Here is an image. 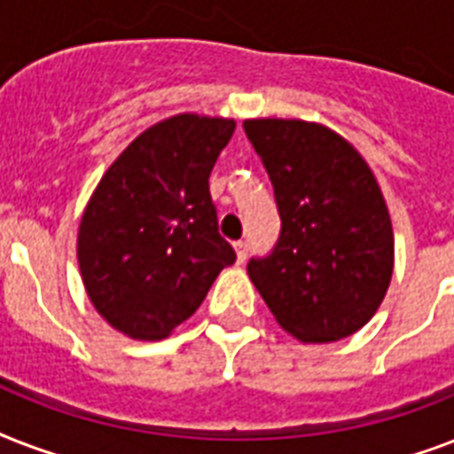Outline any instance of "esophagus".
<instances>
[{"mask_svg": "<svg viewBox=\"0 0 454 454\" xmlns=\"http://www.w3.org/2000/svg\"><path fill=\"white\" fill-rule=\"evenodd\" d=\"M247 252H249V245L245 240L235 242V254H238V262L245 263V259H247Z\"/></svg>", "mask_w": 454, "mask_h": 454, "instance_id": "esophagus-1", "label": "esophagus"}]
</instances>
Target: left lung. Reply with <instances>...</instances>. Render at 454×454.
Here are the masks:
<instances>
[{"instance_id":"obj_1","label":"left lung","mask_w":454,"mask_h":454,"mask_svg":"<svg viewBox=\"0 0 454 454\" xmlns=\"http://www.w3.org/2000/svg\"><path fill=\"white\" fill-rule=\"evenodd\" d=\"M283 221L269 256L247 263L270 313L303 344L358 332L394 273V228L372 169L346 138L303 120H245Z\"/></svg>"}]
</instances>
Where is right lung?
I'll return each instance as SVG.
<instances>
[{
	"instance_id": "right-lung-1",
	"label": "right lung",
	"mask_w": 454,
	"mask_h": 454,
	"mask_svg": "<svg viewBox=\"0 0 454 454\" xmlns=\"http://www.w3.org/2000/svg\"><path fill=\"white\" fill-rule=\"evenodd\" d=\"M235 122L184 113L153 124L110 164L82 214L77 262L94 309L131 339H164L235 262L209 174Z\"/></svg>"
}]
</instances>
